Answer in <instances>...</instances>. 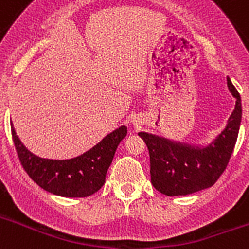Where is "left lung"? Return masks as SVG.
Returning a JSON list of instances; mask_svg holds the SVG:
<instances>
[{"label":"left lung","mask_w":249,"mask_h":249,"mask_svg":"<svg viewBox=\"0 0 249 249\" xmlns=\"http://www.w3.org/2000/svg\"><path fill=\"white\" fill-rule=\"evenodd\" d=\"M227 83L237 100L236 108L224 131L206 148L176 143L144 132L138 133L149 152L151 182L160 193L175 197L206 190L218 181L227 168L236 146L242 118L241 96L230 77Z\"/></svg>","instance_id":"left-lung-1"}]
</instances>
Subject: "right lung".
<instances>
[{"mask_svg": "<svg viewBox=\"0 0 249 249\" xmlns=\"http://www.w3.org/2000/svg\"><path fill=\"white\" fill-rule=\"evenodd\" d=\"M11 133L22 167L41 188L62 197H89L105 184L107 169L126 137L127 127L111 132L83 155L65 160L37 157L22 144L13 126Z\"/></svg>", "mask_w": 249, "mask_h": 249, "instance_id": "right-lung-1", "label": "right lung"}]
</instances>
